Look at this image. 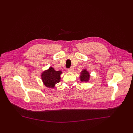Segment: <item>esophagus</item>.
Listing matches in <instances>:
<instances>
[{
	"instance_id": "obj_1",
	"label": "esophagus",
	"mask_w": 133,
	"mask_h": 133,
	"mask_svg": "<svg viewBox=\"0 0 133 133\" xmlns=\"http://www.w3.org/2000/svg\"><path fill=\"white\" fill-rule=\"evenodd\" d=\"M73 70H74V68L71 67H70V68H69L67 69V71L68 72H71V71H73Z\"/></svg>"
}]
</instances>
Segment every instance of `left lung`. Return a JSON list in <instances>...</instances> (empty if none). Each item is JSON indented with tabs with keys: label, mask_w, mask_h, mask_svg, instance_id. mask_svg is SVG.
Segmentation results:
<instances>
[{
	"label": "left lung",
	"mask_w": 133,
	"mask_h": 133,
	"mask_svg": "<svg viewBox=\"0 0 133 133\" xmlns=\"http://www.w3.org/2000/svg\"><path fill=\"white\" fill-rule=\"evenodd\" d=\"M80 79L82 82H88L90 78V75L86 69H84L81 72Z\"/></svg>",
	"instance_id": "left-lung-1"
}]
</instances>
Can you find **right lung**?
I'll return each mask as SVG.
<instances>
[{
  "instance_id": "obj_1",
  "label": "right lung",
  "mask_w": 133,
  "mask_h": 133,
  "mask_svg": "<svg viewBox=\"0 0 133 133\" xmlns=\"http://www.w3.org/2000/svg\"><path fill=\"white\" fill-rule=\"evenodd\" d=\"M61 71H56L52 67L44 71L42 75V79L44 84L47 87L54 88L55 84L61 81Z\"/></svg>"
}]
</instances>
